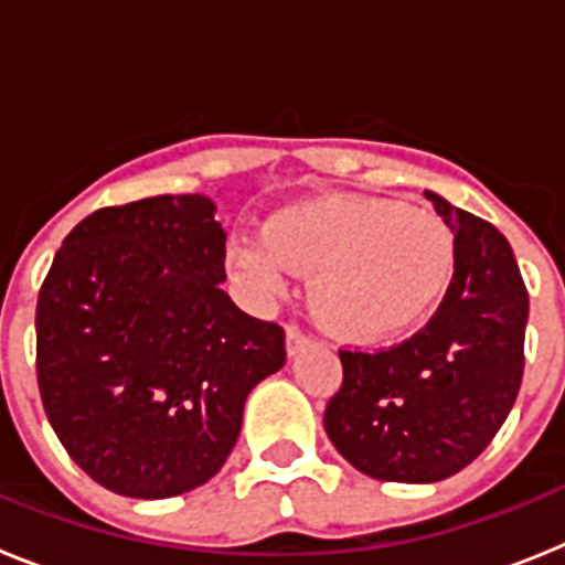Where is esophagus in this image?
<instances>
[{
    "label": "esophagus",
    "mask_w": 565,
    "mask_h": 565,
    "mask_svg": "<svg viewBox=\"0 0 565 565\" xmlns=\"http://www.w3.org/2000/svg\"><path fill=\"white\" fill-rule=\"evenodd\" d=\"M286 337H288V353H291V356H294V353L302 351V348L311 342V337H308V333H302L299 328H294V326H288Z\"/></svg>",
    "instance_id": "34e87169"
}]
</instances>
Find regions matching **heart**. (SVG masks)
Masks as SVG:
<instances>
[{"label": "heart", "mask_w": 565, "mask_h": 565, "mask_svg": "<svg viewBox=\"0 0 565 565\" xmlns=\"http://www.w3.org/2000/svg\"><path fill=\"white\" fill-rule=\"evenodd\" d=\"M234 271L279 291L286 271L313 274V308L348 337H391L433 311L456 271L450 226L391 198H319L282 209L263 246L234 243Z\"/></svg>", "instance_id": "b5f03b06"}]
</instances>
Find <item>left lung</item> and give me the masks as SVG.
Segmentation results:
<instances>
[{
  "instance_id": "left-lung-1",
  "label": "left lung",
  "mask_w": 565,
  "mask_h": 565,
  "mask_svg": "<svg viewBox=\"0 0 565 565\" xmlns=\"http://www.w3.org/2000/svg\"><path fill=\"white\" fill-rule=\"evenodd\" d=\"M452 228L456 271L422 331L393 348H342L326 433L359 472L433 483L476 461L507 422L523 379L529 294L507 237L433 192Z\"/></svg>"
}]
</instances>
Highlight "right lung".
Segmentation results:
<instances>
[{
	"label": "right lung",
	"instance_id": "obj_1",
	"mask_svg": "<svg viewBox=\"0 0 565 565\" xmlns=\"http://www.w3.org/2000/svg\"><path fill=\"white\" fill-rule=\"evenodd\" d=\"M203 194L87 214L36 302V379L67 456L109 492L172 498L226 463L286 331L232 302L226 232Z\"/></svg>",
	"mask_w": 565,
	"mask_h": 565
}]
</instances>
